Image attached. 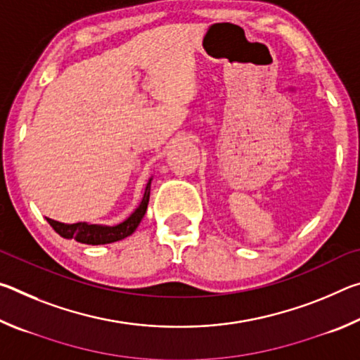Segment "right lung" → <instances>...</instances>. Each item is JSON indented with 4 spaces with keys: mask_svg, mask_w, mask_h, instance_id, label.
<instances>
[{
    "mask_svg": "<svg viewBox=\"0 0 360 360\" xmlns=\"http://www.w3.org/2000/svg\"><path fill=\"white\" fill-rule=\"evenodd\" d=\"M150 181L144 188V195L141 203L138 208L131 212L130 217H127L124 222L117 225H96V224H87V222H77V224H62L53 219L47 217V222L51 224V227L57 231L60 236L68 240H76L77 243H84V245H108V243H114L119 240H124L127 236H130L133 231L141 222V219L146 214L149 203V195H150Z\"/></svg>",
    "mask_w": 360,
    "mask_h": 360,
    "instance_id": "right-lung-1",
    "label": "right lung"
}]
</instances>
